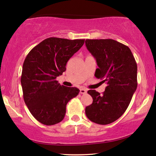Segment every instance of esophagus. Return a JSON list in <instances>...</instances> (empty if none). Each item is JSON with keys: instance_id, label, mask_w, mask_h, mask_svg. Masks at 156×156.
Returning <instances> with one entry per match:
<instances>
[{"instance_id": "1", "label": "esophagus", "mask_w": 156, "mask_h": 156, "mask_svg": "<svg viewBox=\"0 0 156 156\" xmlns=\"http://www.w3.org/2000/svg\"><path fill=\"white\" fill-rule=\"evenodd\" d=\"M80 94H86V93H87V90H86V88H80Z\"/></svg>"}]
</instances>
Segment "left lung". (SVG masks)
I'll return each mask as SVG.
<instances>
[{
  "mask_svg": "<svg viewBox=\"0 0 156 156\" xmlns=\"http://www.w3.org/2000/svg\"><path fill=\"white\" fill-rule=\"evenodd\" d=\"M86 46L96 58L95 76L106 83L103 94L88 91L93 103L86 107L90 121L108 125L125 113L137 89V66L130 49L111 39H86Z\"/></svg>",
  "mask_w": 156,
  "mask_h": 156,
  "instance_id": "1",
  "label": "left lung"
}]
</instances>
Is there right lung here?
<instances>
[{
    "label": "right lung",
    "instance_id": "1",
    "mask_svg": "<svg viewBox=\"0 0 156 156\" xmlns=\"http://www.w3.org/2000/svg\"><path fill=\"white\" fill-rule=\"evenodd\" d=\"M84 41L50 37L26 57L21 77L23 100L33 117L43 125H53L62 121L68 102L80 91L76 87L60 85L56 78L66 71L69 59Z\"/></svg>",
    "mask_w": 156,
    "mask_h": 156
}]
</instances>
